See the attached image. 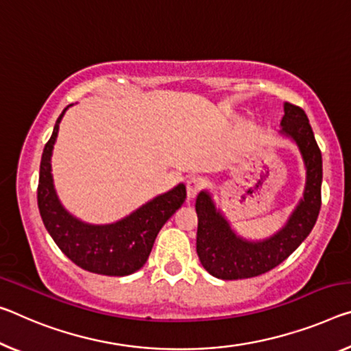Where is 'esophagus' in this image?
<instances>
[{
	"label": "esophagus",
	"instance_id": "1",
	"mask_svg": "<svg viewBox=\"0 0 351 351\" xmlns=\"http://www.w3.org/2000/svg\"><path fill=\"white\" fill-rule=\"evenodd\" d=\"M202 187H203V180H202V178H198V176L189 178L187 182H186L187 198H189V199L195 198V197L198 195V192L202 191Z\"/></svg>",
	"mask_w": 351,
	"mask_h": 351
}]
</instances>
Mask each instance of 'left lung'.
<instances>
[{"instance_id": "8db88e82", "label": "left lung", "mask_w": 351, "mask_h": 351, "mask_svg": "<svg viewBox=\"0 0 351 351\" xmlns=\"http://www.w3.org/2000/svg\"><path fill=\"white\" fill-rule=\"evenodd\" d=\"M282 134L295 141L306 165L303 199L293 210L287 225L274 237L248 242L237 237L210 199L199 192L195 203L198 215L197 253L199 263L220 280H243L275 269L300 247L313 230L322 206V153L313 128L300 106L285 103L281 120Z\"/></svg>"}]
</instances>
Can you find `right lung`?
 Listing matches in <instances>:
<instances>
[{
    "label": "right lung",
    "mask_w": 351,
    "mask_h": 351,
    "mask_svg": "<svg viewBox=\"0 0 351 351\" xmlns=\"http://www.w3.org/2000/svg\"><path fill=\"white\" fill-rule=\"evenodd\" d=\"M64 112L56 121L40 160L37 204L43 225L60 252L81 269L108 276L134 274L147 263L160 228L184 203L186 187L176 186L117 223H82L62 208L53 186L51 153Z\"/></svg>",
    "instance_id": "right-lung-1"
}]
</instances>
